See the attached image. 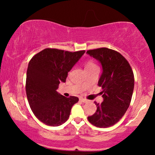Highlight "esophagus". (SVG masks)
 Instances as JSON below:
<instances>
[{
    "label": "esophagus",
    "mask_w": 155,
    "mask_h": 155,
    "mask_svg": "<svg viewBox=\"0 0 155 155\" xmlns=\"http://www.w3.org/2000/svg\"><path fill=\"white\" fill-rule=\"evenodd\" d=\"M80 100L82 102H83V103H86V102H87V101H88L87 99H84V98H82V97H81V98H80Z\"/></svg>",
    "instance_id": "esophagus-1"
}]
</instances>
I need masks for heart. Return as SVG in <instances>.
I'll list each match as a JSON object with an SVG mask.
<instances>
[{"instance_id": "b5f03b06", "label": "heart", "mask_w": 155, "mask_h": 155, "mask_svg": "<svg viewBox=\"0 0 155 155\" xmlns=\"http://www.w3.org/2000/svg\"><path fill=\"white\" fill-rule=\"evenodd\" d=\"M94 67H97L96 64H95L94 63H93L92 61H87L85 63V65H84V68H85V70H87V69H90V68H94Z\"/></svg>"}]
</instances>
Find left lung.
I'll use <instances>...</instances> for the list:
<instances>
[{"label":"left lung","instance_id":"1","mask_svg":"<svg viewBox=\"0 0 155 155\" xmlns=\"http://www.w3.org/2000/svg\"><path fill=\"white\" fill-rule=\"evenodd\" d=\"M87 54L100 63L102 73L98 85L103 101L94 102L97 109L88 120L99 128H107L123 117L130 105L134 89V75L130 64L120 53L107 48L89 50Z\"/></svg>","mask_w":155,"mask_h":155}]
</instances>
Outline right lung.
Returning a JSON list of instances; mask_svg holds the SVG:
<instances>
[{
	"label": "right lung",
	"instance_id": "right-lung-1",
	"mask_svg": "<svg viewBox=\"0 0 155 155\" xmlns=\"http://www.w3.org/2000/svg\"><path fill=\"white\" fill-rule=\"evenodd\" d=\"M84 53L45 48L29 61L26 79L27 99L35 116L44 124L58 126L68 119L72 107L79 99L68 98L56 90Z\"/></svg>",
	"mask_w": 155,
	"mask_h": 155
}]
</instances>
